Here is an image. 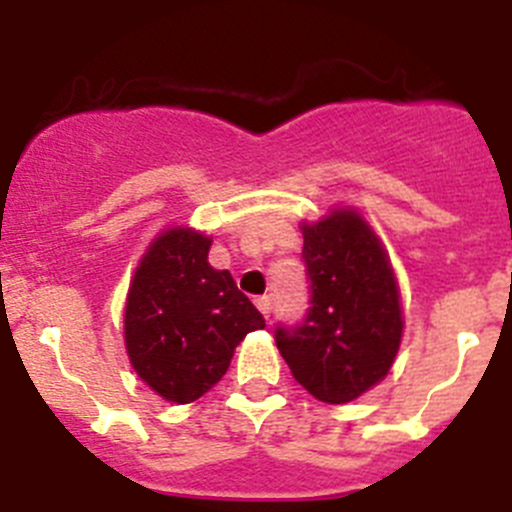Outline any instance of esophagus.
Returning a JSON list of instances; mask_svg holds the SVG:
<instances>
[{"label":"esophagus","instance_id":"obj_1","mask_svg":"<svg viewBox=\"0 0 512 512\" xmlns=\"http://www.w3.org/2000/svg\"><path fill=\"white\" fill-rule=\"evenodd\" d=\"M256 307H259L264 318H269V315H271V300H269V297H259V300H256Z\"/></svg>","mask_w":512,"mask_h":512}]
</instances>
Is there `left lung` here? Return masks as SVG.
<instances>
[{"label": "left lung", "mask_w": 512, "mask_h": 512, "mask_svg": "<svg viewBox=\"0 0 512 512\" xmlns=\"http://www.w3.org/2000/svg\"><path fill=\"white\" fill-rule=\"evenodd\" d=\"M310 307L274 330L292 377L315 400L341 405L390 372L402 338L400 292L382 243L351 210L302 225Z\"/></svg>", "instance_id": "left-lung-1"}]
</instances>
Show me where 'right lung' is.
<instances>
[{
    "mask_svg": "<svg viewBox=\"0 0 512 512\" xmlns=\"http://www.w3.org/2000/svg\"><path fill=\"white\" fill-rule=\"evenodd\" d=\"M210 238L161 233L135 271L125 346L138 377L169 402H194L228 372L235 346L266 320L230 271L207 264Z\"/></svg>",
    "mask_w": 512,
    "mask_h": 512,
    "instance_id": "obj_1",
    "label": "right lung"
}]
</instances>
